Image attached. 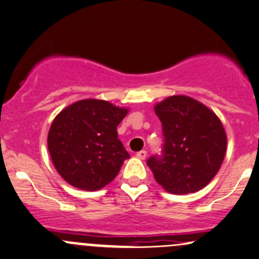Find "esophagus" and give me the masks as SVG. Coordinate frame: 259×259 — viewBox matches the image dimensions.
<instances>
[{"mask_svg": "<svg viewBox=\"0 0 259 259\" xmlns=\"http://www.w3.org/2000/svg\"><path fill=\"white\" fill-rule=\"evenodd\" d=\"M137 157L139 159H145V157H147V150H140V152H138Z\"/></svg>", "mask_w": 259, "mask_h": 259, "instance_id": "obj_1", "label": "esophagus"}]
</instances>
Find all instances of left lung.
Instances as JSON below:
<instances>
[{"mask_svg":"<svg viewBox=\"0 0 259 259\" xmlns=\"http://www.w3.org/2000/svg\"><path fill=\"white\" fill-rule=\"evenodd\" d=\"M163 127L162 154L147 164L167 192L186 195L204 188L220 169L227 134L219 117L188 96H170L154 106Z\"/></svg>","mask_w":259,"mask_h":259,"instance_id":"obj_1","label":"left lung"}]
</instances>
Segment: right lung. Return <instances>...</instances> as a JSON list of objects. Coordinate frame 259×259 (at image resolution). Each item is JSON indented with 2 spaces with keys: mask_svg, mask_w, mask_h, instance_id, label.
Segmentation results:
<instances>
[{
  "mask_svg": "<svg viewBox=\"0 0 259 259\" xmlns=\"http://www.w3.org/2000/svg\"><path fill=\"white\" fill-rule=\"evenodd\" d=\"M127 109L104 100L87 99L69 105L53 120L48 149L69 185L96 191L109 185L130 157L117 138V125Z\"/></svg>",
  "mask_w": 259,
  "mask_h": 259,
  "instance_id": "1",
  "label": "right lung"
}]
</instances>
